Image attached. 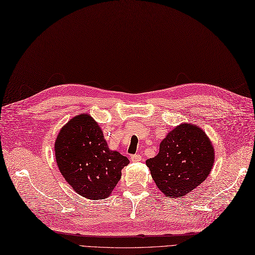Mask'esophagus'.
<instances>
[{"mask_svg":"<svg viewBox=\"0 0 255 255\" xmlns=\"http://www.w3.org/2000/svg\"><path fill=\"white\" fill-rule=\"evenodd\" d=\"M129 160L132 162H139L141 161V155L139 154H132L129 156Z\"/></svg>","mask_w":255,"mask_h":255,"instance_id":"34e87169","label":"esophagus"}]
</instances>
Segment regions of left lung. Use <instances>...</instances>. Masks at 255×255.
<instances>
[{"label": "left lung", "mask_w": 255, "mask_h": 255, "mask_svg": "<svg viewBox=\"0 0 255 255\" xmlns=\"http://www.w3.org/2000/svg\"><path fill=\"white\" fill-rule=\"evenodd\" d=\"M215 151L202 128L185 123L162 140L156 156L146 161L165 195L180 197L198 187L211 171Z\"/></svg>", "instance_id": "8db88e82"}]
</instances>
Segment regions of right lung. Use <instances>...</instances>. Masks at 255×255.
Returning a JSON list of instances; mask_svg holds the SVG:
<instances>
[{
    "instance_id": "right-lung-1",
    "label": "right lung",
    "mask_w": 255,
    "mask_h": 255,
    "mask_svg": "<svg viewBox=\"0 0 255 255\" xmlns=\"http://www.w3.org/2000/svg\"><path fill=\"white\" fill-rule=\"evenodd\" d=\"M58 167L81 196L106 198L121 178L128 157L109 150L102 129L92 117L80 115L65 125L54 143Z\"/></svg>"
}]
</instances>
